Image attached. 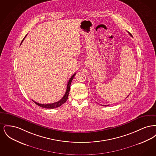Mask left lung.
<instances>
[{
  "mask_svg": "<svg viewBox=\"0 0 156 156\" xmlns=\"http://www.w3.org/2000/svg\"><path fill=\"white\" fill-rule=\"evenodd\" d=\"M129 34L130 35V36H132V35L130 33H129ZM128 96H129V95H128ZM128 96H127V97H128ZM105 106H106V105H105ZM107 106H108V105H107ZM108 106H109V105H108Z\"/></svg>",
  "mask_w": 156,
  "mask_h": 156,
  "instance_id": "1",
  "label": "left lung"
}]
</instances>
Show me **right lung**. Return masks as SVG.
Wrapping results in <instances>:
<instances>
[{
  "label": "right lung",
  "mask_w": 156,
  "mask_h": 156,
  "mask_svg": "<svg viewBox=\"0 0 156 156\" xmlns=\"http://www.w3.org/2000/svg\"><path fill=\"white\" fill-rule=\"evenodd\" d=\"M27 36V35H26ZM26 36L24 37V38L23 39L21 43V44L22 43L23 40H24V38L26 37ZM76 74V73H75L69 79V81L67 83V90H66V92L64 95V97H62L59 101L57 102H54V103H52V104H39V103H37L36 102L34 101L33 100V101L35 103V104L38 105L40 107H42V108H46V109H54V108H58L61 105H62V104H64L66 101H67V99H68V95H69V90H70V86H71V83L73 81L74 77L75 75Z\"/></svg>",
  "instance_id": "obj_1"
}]
</instances>
